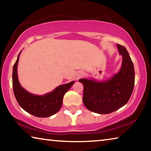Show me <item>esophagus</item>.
I'll return each instance as SVG.
<instances>
[{
  "label": "esophagus",
  "mask_w": 151,
  "mask_h": 151,
  "mask_svg": "<svg viewBox=\"0 0 151 151\" xmlns=\"http://www.w3.org/2000/svg\"><path fill=\"white\" fill-rule=\"evenodd\" d=\"M83 73L81 72V71H78V72H77L76 74L75 79H76V80H78L79 78L83 76Z\"/></svg>",
  "instance_id": "34e87169"
}]
</instances>
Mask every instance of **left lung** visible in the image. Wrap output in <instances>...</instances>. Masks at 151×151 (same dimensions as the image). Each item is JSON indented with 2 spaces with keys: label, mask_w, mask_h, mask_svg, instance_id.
Returning a JSON list of instances; mask_svg holds the SVG:
<instances>
[{
  "label": "left lung",
  "mask_w": 151,
  "mask_h": 151,
  "mask_svg": "<svg viewBox=\"0 0 151 151\" xmlns=\"http://www.w3.org/2000/svg\"><path fill=\"white\" fill-rule=\"evenodd\" d=\"M122 55V65L118 73L105 81L81 78L84 86L83 101L89 111L98 114H109L125 105L134 85V69L126 48L117 44Z\"/></svg>",
  "instance_id": "obj_1"
}]
</instances>
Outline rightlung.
<instances>
[{
  "instance_id": "right-lung-1",
  "label": "right lung",
  "mask_w": 151,
  "mask_h": 151,
  "mask_svg": "<svg viewBox=\"0 0 151 151\" xmlns=\"http://www.w3.org/2000/svg\"><path fill=\"white\" fill-rule=\"evenodd\" d=\"M18 56L12 70V87L17 101L22 109L29 114L37 117H49L57 113L63 104L65 94L75 83V81L57 86L54 91L44 95H36L30 93L20 85L17 75Z\"/></svg>"
}]
</instances>
